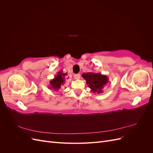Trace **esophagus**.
<instances>
[{
  "mask_svg": "<svg viewBox=\"0 0 153 153\" xmlns=\"http://www.w3.org/2000/svg\"><path fill=\"white\" fill-rule=\"evenodd\" d=\"M74 78L76 80H79L80 78V74H76V75H74Z\"/></svg>",
  "mask_w": 153,
  "mask_h": 153,
  "instance_id": "34e87169",
  "label": "esophagus"
}]
</instances>
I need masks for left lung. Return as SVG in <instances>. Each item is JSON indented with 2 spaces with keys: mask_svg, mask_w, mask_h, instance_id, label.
Returning <instances> with one entry per match:
<instances>
[{
  "mask_svg": "<svg viewBox=\"0 0 153 153\" xmlns=\"http://www.w3.org/2000/svg\"><path fill=\"white\" fill-rule=\"evenodd\" d=\"M82 76L84 78L91 91L94 93L100 94L103 92V89L108 83V77L102 75L101 73H96L93 72L84 73L82 75Z\"/></svg>",
  "mask_w": 153,
  "mask_h": 153,
  "instance_id": "obj_1",
  "label": "left lung"
}]
</instances>
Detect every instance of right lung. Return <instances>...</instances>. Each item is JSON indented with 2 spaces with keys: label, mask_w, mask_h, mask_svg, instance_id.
<instances>
[{
  "label": "right lung",
  "mask_w": 153,
  "mask_h": 153,
  "mask_svg": "<svg viewBox=\"0 0 153 153\" xmlns=\"http://www.w3.org/2000/svg\"><path fill=\"white\" fill-rule=\"evenodd\" d=\"M68 75L67 73H63V71H59L54 78L51 80L50 82V85L48 86L49 89H53L54 91H58L61 88L65 83L66 78L65 76Z\"/></svg>",
  "instance_id": "obj_1"
}]
</instances>
